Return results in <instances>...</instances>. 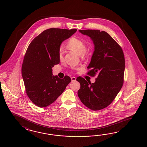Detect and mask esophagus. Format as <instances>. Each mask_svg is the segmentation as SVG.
Here are the masks:
<instances>
[{"mask_svg": "<svg viewBox=\"0 0 147 147\" xmlns=\"http://www.w3.org/2000/svg\"><path fill=\"white\" fill-rule=\"evenodd\" d=\"M71 81H75L76 80V78H75V77H71Z\"/></svg>", "mask_w": 147, "mask_h": 147, "instance_id": "esophagus-1", "label": "esophagus"}]
</instances>
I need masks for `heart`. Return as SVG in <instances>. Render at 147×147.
I'll list each match as a JSON object with an SVG mask.
<instances>
[{
  "instance_id": "1",
  "label": "heart",
  "mask_w": 147,
  "mask_h": 147,
  "mask_svg": "<svg viewBox=\"0 0 147 147\" xmlns=\"http://www.w3.org/2000/svg\"><path fill=\"white\" fill-rule=\"evenodd\" d=\"M67 47L70 50H72L80 55L81 58H84L87 55L89 51V48L86 46L84 41L79 38L72 37L69 40ZM58 57L60 60H62L63 58V51L62 48H60L58 52Z\"/></svg>"
}]
</instances>
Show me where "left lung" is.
<instances>
[{"label":"left lung","mask_w":147,"mask_h":147,"mask_svg":"<svg viewBox=\"0 0 147 147\" xmlns=\"http://www.w3.org/2000/svg\"><path fill=\"white\" fill-rule=\"evenodd\" d=\"M82 34L90 37L94 50L87 75L97 76L91 84L79 77L80 88L78 96L82 103L94 111L102 109L112 103L123 83L125 60L122 48L106 31L99 30H79Z\"/></svg>","instance_id":"8db88e82"}]
</instances>
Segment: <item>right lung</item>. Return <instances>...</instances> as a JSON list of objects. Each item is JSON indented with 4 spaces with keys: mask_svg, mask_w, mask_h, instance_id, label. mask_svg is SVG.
<instances>
[{
    "mask_svg": "<svg viewBox=\"0 0 147 147\" xmlns=\"http://www.w3.org/2000/svg\"><path fill=\"white\" fill-rule=\"evenodd\" d=\"M77 31L50 28L34 39L25 53L22 74L26 94L32 103L42 108L48 106L60 96L71 78L53 75L52 68L59 64L58 52L63 41Z\"/></svg>",
    "mask_w": 147,
    "mask_h": 147,
    "instance_id": "right-lung-1",
    "label": "right lung"
}]
</instances>
